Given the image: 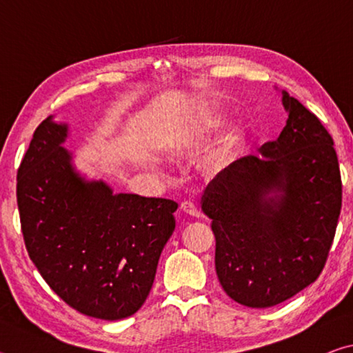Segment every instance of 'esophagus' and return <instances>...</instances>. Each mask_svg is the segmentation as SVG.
I'll use <instances>...</instances> for the list:
<instances>
[{
	"instance_id": "esophagus-1",
	"label": "esophagus",
	"mask_w": 353,
	"mask_h": 353,
	"mask_svg": "<svg viewBox=\"0 0 353 353\" xmlns=\"http://www.w3.org/2000/svg\"><path fill=\"white\" fill-rule=\"evenodd\" d=\"M181 210H182L185 214H188V216L199 218V212H198V208H196V205L193 204V202H182Z\"/></svg>"
}]
</instances>
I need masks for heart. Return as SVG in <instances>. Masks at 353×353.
<instances>
[{"label": "heart", "instance_id": "obj_1", "mask_svg": "<svg viewBox=\"0 0 353 353\" xmlns=\"http://www.w3.org/2000/svg\"><path fill=\"white\" fill-rule=\"evenodd\" d=\"M224 124V119L218 113H208V115L201 117L196 123V132L199 135H208L214 132ZM243 143V134L238 128H230L229 130L219 137L218 141L214 143L212 151L208 152L204 168L208 174H219L235 159Z\"/></svg>", "mask_w": 353, "mask_h": 353}]
</instances>
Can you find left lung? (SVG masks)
Instances as JSON below:
<instances>
[{"label":"left lung","mask_w":353,"mask_h":353,"mask_svg":"<svg viewBox=\"0 0 353 353\" xmlns=\"http://www.w3.org/2000/svg\"><path fill=\"white\" fill-rule=\"evenodd\" d=\"M282 104L288 119L279 139L260 148L261 157L232 163L202 199L219 283L250 308L288 301L319 277L341 212L330 134L285 90Z\"/></svg>","instance_id":"obj_1"}]
</instances>
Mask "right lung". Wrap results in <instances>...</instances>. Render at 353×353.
Listing matches in <instances>:
<instances>
[{"instance_id":"add662e5","label":"right lung","mask_w":353,"mask_h":353,"mask_svg":"<svg viewBox=\"0 0 353 353\" xmlns=\"http://www.w3.org/2000/svg\"><path fill=\"white\" fill-rule=\"evenodd\" d=\"M68 134V124L50 115L21 160L17 202L28 254L50 288L79 313L129 318L152 288L177 204L113 193L104 181L87 179L62 146Z\"/></svg>"}]
</instances>
